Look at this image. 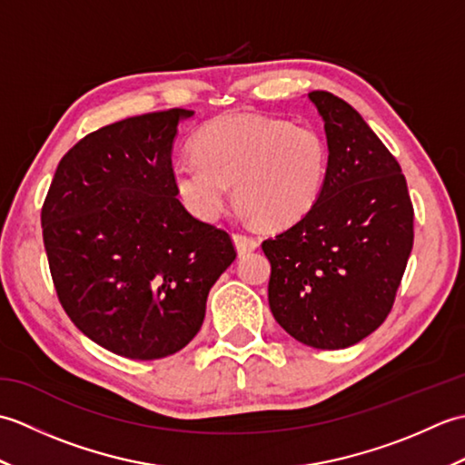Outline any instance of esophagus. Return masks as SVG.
Masks as SVG:
<instances>
[{
  "instance_id": "esophagus-1",
  "label": "esophagus",
  "mask_w": 465,
  "mask_h": 465,
  "mask_svg": "<svg viewBox=\"0 0 465 465\" xmlns=\"http://www.w3.org/2000/svg\"><path fill=\"white\" fill-rule=\"evenodd\" d=\"M233 243H235V250H238L240 255L252 253V252L258 250V242L250 238V235H245V233H233Z\"/></svg>"
}]
</instances>
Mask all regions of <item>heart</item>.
<instances>
[{"label":"heart","mask_w":465,"mask_h":465,"mask_svg":"<svg viewBox=\"0 0 465 465\" xmlns=\"http://www.w3.org/2000/svg\"><path fill=\"white\" fill-rule=\"evenodd\" d=\"M195 160L173 167L183 205L203 222L220 217L233 183L245 213L268 227L308 215L328 182L330 143L313 125L280 117L225 115L193 140Z\"/></svg>","instance_id":"1"}]
</instances>
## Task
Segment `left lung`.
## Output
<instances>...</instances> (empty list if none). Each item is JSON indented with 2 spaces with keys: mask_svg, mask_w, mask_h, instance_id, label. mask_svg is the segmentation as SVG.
Returning a JSON list of instances; mask_svg holds the SVG:
<instances>
[{
  "mask_svg": "<svg viewBox=\"0 0 465 465\" xmlns=\"http://www.w3.org/2000/svg\"><path fill=\"white\" fill-rule=\"evenodd\" d=\"M330 143L328 182L313 210L265 240L270 310L292 338L343 350L388 318L413 245V207L396 157L353 107L308 94Z\"/></svg>",
  "mask_w": 465,
  "mask_h": 465,
  "instance_id": "obj_1",
  "label": "left lung"
}]
</instances>
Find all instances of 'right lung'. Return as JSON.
Masks as SVG:
<instances>
[{
	"instance_id": "obj_1",
	"label": "right lung",
	"mask_w": 465,
	"mask_h": 465,
	"mask_svg": "<svg viewBox=\"0 0 465 465\" xmlns=\"http://www.w3.org/2000/svg\"><path fill=\"white\" fill-rule=\"evenodd\" d=\"M190 110L105 125L59 162L42 207L57 298L77 330L130 360H160L200 331L235 260L227 232L177 200L172 150Z\"/></svg>"
}]
</instances>
